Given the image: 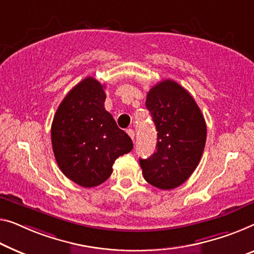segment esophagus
Instances as JSON below:
<instances>
[{
    "label": "esophagus",
    "instance_id": "esophagus-1",
    "mask_svg": "<svg viewBox=\"0 0 254 254\" xmlns=\"http://www.w3.org/2000/svg\"><path fill=\"white\" fill-rule=\"evenodd\" d=\"M127 133L128 134V137H130L132 140H134V131L132 130V128H127Z\"/></svg>",
    "mask_w": 254,
    "mask_h": 254
}]
</instances>
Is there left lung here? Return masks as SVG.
Masks as SVG:
<instances>
[{
	"instance_id": "8db88e82",
	"label": "left lung",
	"mask_w": 254,
	"mask_h": 254,
	"mask_svg": "<svg viewBox=\"0 0 254 254\" xmlns=\"http://www.w3.org/2000/svg\"><path fill=\"white\" fill-rule=\"evenodd\" d=\"M146 107L156 127L157 143L150 157L140 158L142 176L156 188H177L199 163L206 141L205 120L194 98L172 79L149 90Z\"/></svg>"
}]
</instances>
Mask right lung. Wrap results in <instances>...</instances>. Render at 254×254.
<instances>
[{"label": "right lung", "mask_w": 254, "mask_h": 254, "mask_svg": "<svg viewBox=\"0 0 254 254\" xmlns=\"http://www.w3.org/2000/svg\"><path fill=\"white\" fill-rule=\"evenodd\" d=\"M105 85L86 77L57 109L51 126L52 149L68 179L90 188L111 177L117 157L133 148L131 138L105 109Z\"/></svg>", "instance_id": "right-lung-1"}]
</instances>
